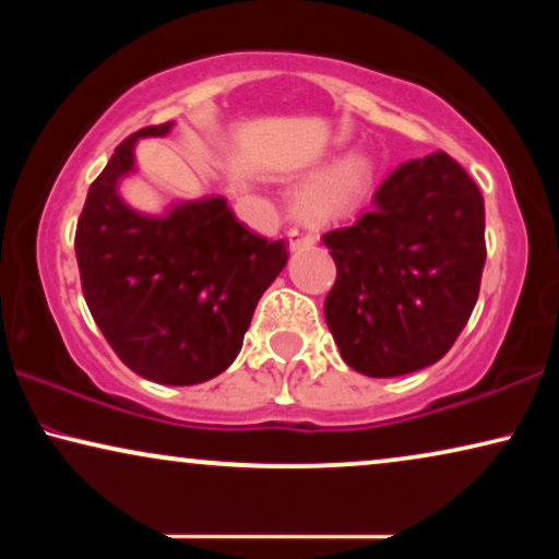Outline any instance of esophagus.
<instances>
[{
    "instance_id": "1",
    "label": "esophagus",
    "mask_w": 559,
    "mask_h": 559,
    "mask_svg": "<svg viewBox=\"0 0 559 559\" xmlns=\"http://www.w3.org/2000/svg\"><path fill=\"white\" fill-rule=\"evenodd\" d=\"M287 241H289V251H297V249H305V247H310V243L316 241V236H310V234H302L300 228H293V231L287 234Z\"/></svg>"
}]
</instances>
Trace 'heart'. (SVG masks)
Here are the masks:
<instances>
[{"instance_id": "heart-1", "label": "heart", "mask_w": 559, "mask_h": 559, "mask_svg": "<svg viewBox=\"0 0 559 559\" xmlns=\"http://www.w3.org/2000/svg\"><path fill=\"white\" fill-rule=\"evenodd\" d=\"M373 182V163L364 152L338 159L295 195V211L308 221H328L354 211Z\"/></svg>"}]
</instances>
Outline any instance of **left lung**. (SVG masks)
Segmentation results:
<instances>
[{
	"label": "left lung",
	"mask_w": 559,
	"mask_h": 559,
	"mask_svg": "<svg viewBox=\"0 0 559 559\" xmlns=\"http://www.w3.org/2000/svg\"><path fill=\"white\" fill-rule=\"evenodd\" d=\"M484 231V198L453 157L396 167L369 213L323 236L338 270L323 310L343 361L373 379L440 361L476 308Z\"/></svg>",
	"instance_id": "1"
}]
</instances>
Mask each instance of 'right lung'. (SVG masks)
<instances>
[{
	"instance_id": "obj_1",
	"label": "right lung",
	"mask_w": 559,
	"mask_h": 559,
	"mask_svg": "<svg viewBox=\"0 0 559 559\" xmlns=\"http://www.w3.org/2000/svg\"><path fill=\"white\" fill-rule=\"evenodd\" d=\"M175 121L127 136L88 188L75 228L81 287L98 331L140 377L170 386L218 377L239 356L259 297L287 264V243L241 226L224 195L142 213L119 193L134 150Z\"/></svg>"
}]
</instances>
